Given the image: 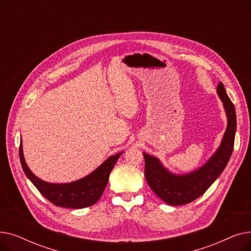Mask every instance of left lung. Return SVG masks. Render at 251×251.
<instances>
[{
	"instance_id": "8db88e82",
	"label": "left lung",
	"mask_w": 251,
	"mask_h": 251,
	"mask_svg": "<svg viewBox=\"0 0 251 251\" xmlns=\"http://www.w3.org/2000/svg\"><path fill=\"white\" fill-rule=\"evenodd\" d=\"M217 91L227 113L228 126L219 150L204 166L193 173L176 176L168 172L156 157L143 153L144 176L150 187L170 205L186 204L199 199L222 174L232 155L236 133L235 107L222 82Z\"/></svg>"
}]
</instances>
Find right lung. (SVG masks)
Here are the masks:
<instances>
[{
    "label": "right lung",
    "instance_id": "obj_1",
    "mask_svg": "<svg viewBox=\"0 0 251 251\" xmlns=\"http://www.w3.org/2000/svg\"><path fill=\"white\" fill-rule=\"evenodd\" d=\"M122 152L110 156L96 171L88 176L67 184H51L38 179L26 165L22 151V142L19 147V156L25 175L32 182L37 190L52 204L68 208H83L94 205L100 199L108 184L110 173Z\"/></svg>",
    "mask_w": 251,
    "mask_h": 251
}]
</instances>
